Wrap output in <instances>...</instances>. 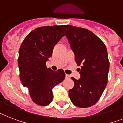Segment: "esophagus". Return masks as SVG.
Instances as JSON below:
<instances>
[{
    "mask_svg": "<svg viewBox=\"0 0 123 123\" xmlns=\"http://www.w3.org/2000/svg\"><path fill=\"white\" fill-rule=\"evenodd\" d=\"M69 78H70V75L66 74V79H69Z\"/></svg>",
    "mask_w": 123,
    "mask_h": 123,
    "instance_id": "1",
    "label": "esophagus"
}]
</instances>
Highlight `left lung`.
Returning a JSON list of instances; mask_svg holds the SVG:
<instances>
[{
	"mask_svg": "<svg viewBox=\"0 0 123 123\" xmlns=\"http://www.w3.org/2000/svg\"><path fill=\"white\" fill-rule=\"evenodd\" d=\"M80 66V79L71 77L75 85L69 90L71 102L78 107L94 105L101 97L108 80L109 61L103 42L89 30L61 25Z\"/></svg>",
	"mask_w": 123,
	"mask_h": 123,
	"instance_id": "1",
	"label": "left lung"
}]
</instances>
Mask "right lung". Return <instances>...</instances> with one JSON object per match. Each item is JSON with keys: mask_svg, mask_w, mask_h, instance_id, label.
<instances>
[{"mask_svg": "<svg viewBox=\"0 0 123 123\" xmlns=\"http://www.w3.org/2000/svg\"><path fill=\"white\" fill-rule=\"evenodd\" d=\"M64 36L61 26L40 27L32 31L20 46L18 59L20 80L37 105H49L53 99L52 89L65 78L63 69L53 71L46 66L54 46Z\"/></svg>", "mask_w": 123, "mask_h": 123, "instance_id": "obj_1", "label": "right lung"}]
</instances>
